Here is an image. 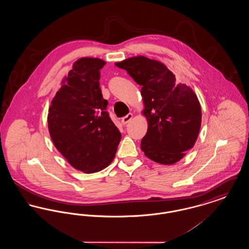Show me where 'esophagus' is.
<instances>
[{"instance_id":"34e87169","label":"esophagus","mask_w":249,"mask_h":249,"mask_svg":"<svg viewBox=\"0 0 249 249\" xmlns=\"http://www.w3.org/2000/svg\"><path fill=\"white\" fill-rule=\"evenodd\" d=\"M132 118H133V115L131 113H129L127 116H125L124 118L121 119V122H122L123 125H126Z\"/></svg>"}]
</instances>
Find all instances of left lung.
Returning <instances> with one entry per match:
<instances>
[{
  "label": "left lung",
  "mask_w": 249,
  "mask_h": 249,
  "mask_svg": "<svg viewBox=\"0 0 249 249\" xmlns=\"http://www.w3.org/2000/svg\"><path fill=\"white\" fill-rule=\"evenodd\" d=\"M116 65L142 86V113L148 124L141 142L142 152L155 162L175 164L194 146L200 132L197 96L186 84L177 85L175 74L159 60L137 56Z\"/></svg>",
  "instance_id": "left-lung-1"
}]
</instances>
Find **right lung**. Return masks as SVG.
<instances>
[{"label": "right lung", "instance_id": "add662e5", "mask_svg": "<svg viewBox=\"0 0 249 249\" xmlns=\"http://www.w3.org/2000/svg\"><path fill=\"white\" fill-rule=\"evenodd\" d=\"M105 65L98 58L77 59L48 109L54 145L71 166L86 174L107 168L121 139L100 88V70Z\"/></svg>", "mask_w": 249, "mask_h": 249}]
</instances>
